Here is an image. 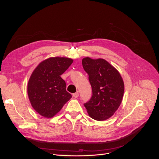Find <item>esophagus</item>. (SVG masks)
I'll return each instance as SVG.
<instances>
[{"label":"esophagus","mask_w":159,"mask_h":159,"mask_svg":"<svg viewBox=\"0 0 159 159\" xmlns=\"http://www.w3.org/2000/svg\"><path fill=\"white\" fill-rule=\"evenodd\" d=\"M79 96V93L78 92H76V93H73V97L75 98H77Z\"/></svg>","instance_id":"1"}]
</instances>
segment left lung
I'll list each match as a JSON object with an SVG mask.
<instances>
[{
	"mask_svg": "<svg viewBox=\"0 0 159 159\" xmlns=\"http://www.w3.org/2000/svg\"><path fill=\"white\" fill-rule=\"evenodd\" d=\"M84 70L89 75L92 96L84 103L89 117L96 121L110 118L121 105L124 83L119 72L104 59L82 60Z\"/></svg>",
	"mask_w": 159,
	"mask_h": 159,
	"instance_id": "left-lung-1",
	"label": "left lung"
}]
</instances>
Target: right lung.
I'll return each mask as SVG.
<instances>
[{"mask_svg":"<svg viewBox=\"0 0 159 159\" xmlns=\"http://www.w3.org/2000/svg\"><path fill=\"white\" fill-rule=\"evenodd\" d=\"M72 63L69 57H52L40 62L33 71L28 83V95L34 109L42 116L54 117L71 99L60 75Z\"/></svg>","mask_w":159,"mask_h":159,"instance_id":"1","label":"right lung"}]
</instances>
